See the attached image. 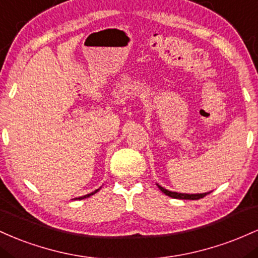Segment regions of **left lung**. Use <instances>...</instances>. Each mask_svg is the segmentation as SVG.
I'll return each mask as SVG.
<instances>
[{
	"label": "left lung",
	"mask_w": 258,
	"mask_h": 258,
	"mask_svg": "<svg viewBox=\"0 0 258 258\" xmlns=\"http://www.w3.org/2000/svg\"><path fill=\"white\" fill-rule=\"evenodd\" d=\"M158 189L161 190L162 192L166 194L167 196H169V198H173V199H180V200H199V199H202L205 198V196L207 195V194L210 192H202V194H183V192H176V191H170V190H167L164 189L163 186H161V185H158Z\"/></svg>",
	"instance_id": "8db88e82"
}]
</instances>
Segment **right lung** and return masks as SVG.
<instances>
[{
    "label": "right lung",
    "mask_w": 258,
    "mask_h": 258,
    "mask_svg": "<svg viewBox=\"0 0 258 258\" xmlns=\"http://www.w3.org/2000/svg\"><path fill=\"white\" fill-rule=\"evenodd\" d=\"M98 190L100 189H97V190H95V191H92V192H90V194H86V195H84V196H80V198H77L75 200H83V199H86V198H90L91 195H94V194H96Z\"/></svg>",
    "instance_id": "add662e5"
}]
</instances>
